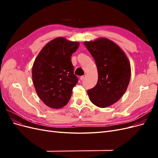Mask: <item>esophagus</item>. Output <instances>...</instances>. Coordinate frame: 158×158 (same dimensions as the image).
Here are the masks:
<instances>
[{"instance_id":"obj_1","label":"esophagus","mask_w":158,"mask_h":158,"mask_svg":"<svg viewBox=\"0 0 158 158\" xmlns=\"http://www.w3.org/2000/svg\"><path fill=\"white\" fill-rule=\"evenodd\" d=\"M85 77H86V76H85V75L82 76H80V80H84L85 78Z\"/></svg>"}]
</instances>
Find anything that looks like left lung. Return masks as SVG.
I'll use <instances>...</instances> for the list:
<instances>
[{
    "label": "left lung",
    "mask_w": 158,
    "mask_h": 158,
    "mask_svg": "<svg viewBox=\"0 0 158 158\" xmlns=\"http://www.w3.org/2000/svg\"><path fill=\"white\" fill-rule=\"evenodd\" d=\"M94 57L98 72L97 84L88 90L90 101L105 108L111 106L125 93L131 79V64L124 51L107 38L85 41Z\"/></svg>",
    "instance_id": "left-lung-1"
}]
</instances>
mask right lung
I'll list each match as a JSON object with an SVG mask.
<instances>
[{
    "label": "right lung",
    "mask_w": 158,
    "mask_h": 158,
    "mask_svg": "<svg viewBox=\"0 0 158 158\" xmlns=\"http://www.w3.org/2000/svg\"><path fill=\"white\" fill-rule=\"evenodd\" d=\"M79 45L78 42L57 37L43 47L36 57L32 67L33 83L47 106L60 109L69 102L78 82L71 56Z\"/></svg>",
    "instance_id": "obj_1"
}]
</instances>
